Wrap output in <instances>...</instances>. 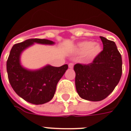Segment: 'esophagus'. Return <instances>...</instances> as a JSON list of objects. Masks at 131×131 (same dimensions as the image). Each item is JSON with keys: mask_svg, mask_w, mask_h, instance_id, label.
I'll return each mask as SVG.
<instances>
[{"mask_svg": "<svg viewBox=\"0 0 131 131\" xmlns=\"http://www.w3.org/2000/svg\"><path fill=\"white\" fill-rule=\"evenodd\" d=\"M73 67V63L71 62V63L69 64V68H70V69H72Z\"/></svg>", "mask_w": 131, "mask_h": 131, "instance_id": "34e87169", "label": "esophagus"}]
</instances>
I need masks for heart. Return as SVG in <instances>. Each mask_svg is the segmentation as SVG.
<instances>
[{"mask_svg": "<svg viewBox=\"0 0 131 131\" xmlns=\"http://www.w3.org/2000/svg\"><path fill=\"white\" fill-rule=\"evenodd\" d=\"M78 51L84 53L86 58L91 59L96 57L101 52L102 47L98 43H93L91 41H84L78 45Z\"/></svg>", "mask_w": 131, "mask_h": 131, "instance_id": "obj_1", "label": "heart"}]
</instances>
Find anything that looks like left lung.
I'll return each mask as SVG.
<instances>
[{"label":"left lung","instance_id":"1","mask_svg":"<svg viewBox=\"0 0 131 131\" xmlns=\"http://www.w3.org/2000/svg\"><path fill=\"white\" fill-rule=\"evenodd\" d=\"M103 50L88 64H76L75 87L80 97L89 101H101L109 95L121 78L122 60L113 41L100 36Z\"/></svg>","mask_w":131,"mask_h":131}]
</instances>
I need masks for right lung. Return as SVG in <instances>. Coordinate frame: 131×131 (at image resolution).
Masks as SVG:
<instances>
[{"label":"right lung","mask_w":131,"mask_h":131,"mask_svg":"<svg viewBox=\"0 0 131 131\" xmlns=\"http://www.w3.org/2000/svg\"><path fill=\"white\" fill-rule=\"evenodd\" d=\"M34 43L54 45L47 39H28L13 46L7 61L9 83L16 94L34 104H43L53 97L59 80L68 69L67 64L60 67L49 64L38 70H29L20 64L22 52Z\"/></svg>","instance_id":"add662e5"}]
</instances>
